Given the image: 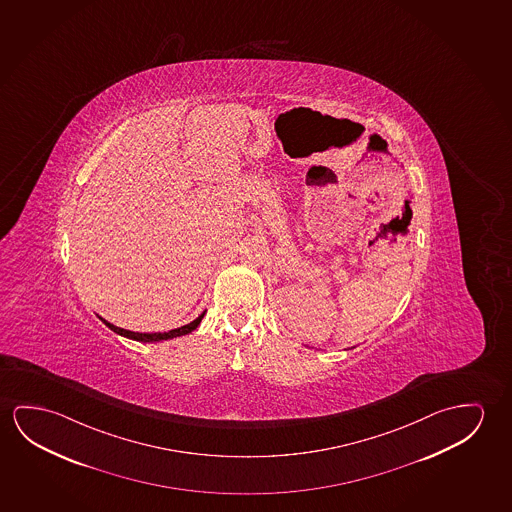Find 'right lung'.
<instances>
[{
  "instance_id": "1",
  "label": "right lung",
  "mask_w": 512,
  "mask_h": 512,
  "mask_svg": "<svg viewBox=\"0 0 512 512\" xmlns=\"http://www.w3.org/2000/svg\"><path fill=\"white\" fill-rule=\"evenodd\" d=\"M205 310L202 314L198 315L195 321H191L189 324H184L181 328H175V330L165 331V333H138V331L124 330V328H118L115 324L108 323L103 317H99L111 331H115L117 335H122L126 339L136 340V342H161V340L175 339V337H182V335H188L193 330H197L198 324L202 323L204 319Z\"/></svg>"
}]
</instances>
